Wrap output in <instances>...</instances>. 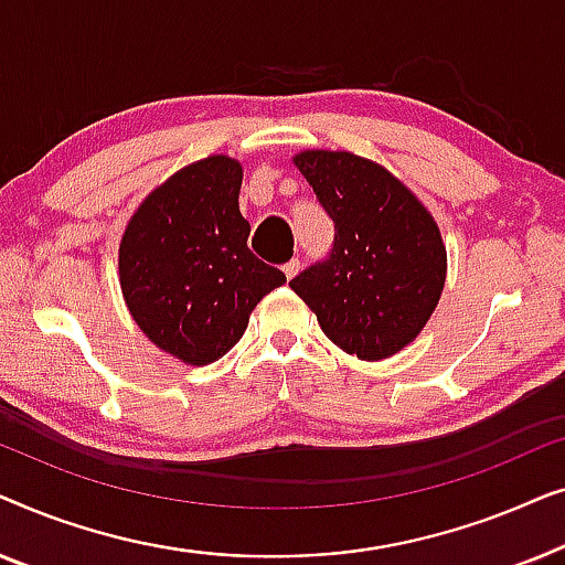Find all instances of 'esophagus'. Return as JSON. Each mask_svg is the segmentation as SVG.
Instances as JSON below:
<instances>
[{"mask_svg":"<svg viewBox=\"0 0 565 565\" xmlns=\"http://www.w3.org/2000/svg\"><path fill=\"white\" fill-rule=\"evenodd\" d=\"M298 269H300V259H290V262H285V265H282V273H285V277H288V280H292V277L298 275Z\"/></svg>","mask_w":565,"mask_h":565,"instance_id":"34e87169","label":"esophagus"}]
</instances>
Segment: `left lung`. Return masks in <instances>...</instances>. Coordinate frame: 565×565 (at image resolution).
<instances>
[{
	"label": "left lung",
	"instance_id": "8db88e82",
	"mask_svg": "<svg viewBox=\"0 0 565 565\" xmlns=\"http://www.w3.org/2000/svg\"><path fill=\"white\" fill-rule=\"evenodd\" d=\"M296 167L334 223V242L290 288L339 350L367 362L391 358L414 342L445 288L437 223L375 161L306 151Z\"/></svg>",
	"mask_w": 565,
	"mask_h": 565
}]
</instances>
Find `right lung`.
Masks as SVG:
<instances>
[{
    "label": "right lung",
    "mask_w": 565,
    "mask_h": 565,
    "mask_svg": "<svg viewBox=\"0 0 565 565\" xmlns=\"http://www.w3.org/2000/svg\"><path fill=\"white\" fill-rule=\"evenodd\" d=\"M242 167L207 157L153 190L120 242V288L138 327L188 365H207L242 339L249 313L285 275L246 244Z\"/></svg>",
    "instance_id": "obj_1"
}]
</instances>
